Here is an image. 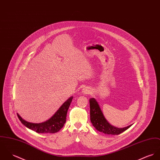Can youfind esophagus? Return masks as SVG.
<instances>
[{
  "label": "esophagus",
  "mask_w": 160,
  "mask_h": 160,
  "mask_svg": "<svg viewBox=\"0 0 160 160\" xmlns=\"http://www.w3.org/2000/svg\"><path fill=\"white\" fill-rule=\"evenodd\" d=\"M82 92H83V94H89V93L90 92V89L88 88H85L83 89Z\"/></svg>",
  "instance_id": "1"
}]
</instances>
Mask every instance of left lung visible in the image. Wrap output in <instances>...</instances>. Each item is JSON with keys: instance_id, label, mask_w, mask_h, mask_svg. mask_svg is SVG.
I'll list each match as a JSON object with an SVG mask.
<instances>
[{"instance_id": "left-lung-1", "label": "left lung", "mask_w": 160, "mask_h": 160, "mask_svg": "<svg viewBox=\"0 0 160 160\" xmlns=\"http://www.w3.org/2000/svg\"><path fill=\"white\" fill-rule=\"evenodd\" d=\"M89 106L91 122L93 126L99 132L106 134L118 135L124 132L132 126V124H131L127 127L118 128L111 125L105 118L100 107L94 98H91L89 99Z\"/></svg>"}]
</instances>
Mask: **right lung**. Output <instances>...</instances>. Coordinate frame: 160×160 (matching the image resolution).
<instances>
[{
    "mask_svg": "<svg viewBox=\"0 0 160 160\" xmlns=\"http://www.w3.org/2000/svg\"><path fill=\"white\" fill-rule=\"evenodd\" d=\"M73 97L69 98L57 110L53 117L41 123H33L25 121L17 113L18 118L25 126L38 133H55L58 132L65 124L69 107Z\"/></svg>",
    "mask_w": 160,
    "mask_h": 160,
    "instance_id": "add662e5",
    "label": "right lung"
}]
</instances>
